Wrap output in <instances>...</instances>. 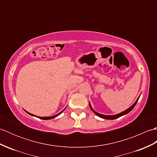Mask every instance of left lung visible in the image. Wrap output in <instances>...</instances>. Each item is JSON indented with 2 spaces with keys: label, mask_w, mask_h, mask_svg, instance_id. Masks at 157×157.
Listing matches in <instances>:
<instances>
[{
  "label": "left lung",
  "mask_w": 157,
  "mask_h": 157,
  "mask_svg": "<svg viewBox=\"0 0 157 157\" xmlns=\"http://www.w3.org/2000/svg\"><path fill=\"white\" fill-rule=\"evenodd\" d=\"M140 96H139V97L138 98V99L136 100V101L134 102V104L132 106H130V107H129V109H126L125 111H123V112H121V113H119V114L114 115H105L100 114V113H97V112H96L95 111H94V110H93V109L92 108V106H91L90 103V102H89V105H90V109H91L92 111L93 112H94L96 115L98 116V117H101V118H102V119H117V118L120 117H121V116H123V115L128 114V113H129L130 111H131L134 108V106H136V103H137V102L138 101V99H139V98H140Z\"/></svg>",
  "instance_id": "8db88e82"
}]
</instances>
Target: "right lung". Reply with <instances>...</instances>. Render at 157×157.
<instances>
[{
  "label": "right lung",
  "instance_id": "obj_1",
  "mask_svg": "<svg viewBox=\"0 0 157 157\" xmlns=\"http://www.w3.org/2000/svg\"><path fill=\"white\" fill-rule=\"evenodd\" d=\"M65 109H64V110H65ZM64 110H63V111H62L61 112H60L59 113H58V114H56V115H55L51 116V117H38V116H36V115H33V114H32V113H28V111H25V112H26V113H28L29 115H32V116L36 117H38V118H39V119H44V120H48V119H53V118H55L56 117H57L58 115H59L60 114H61V113H62L63 111H64Z\"/></svg>",
  "mask_w": 157,
  "mask_h": 157
}]
</instances>
